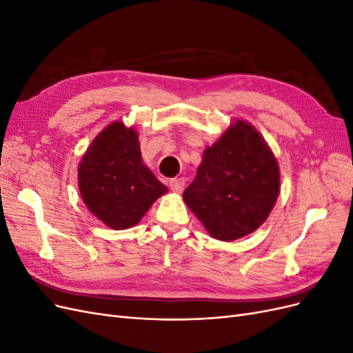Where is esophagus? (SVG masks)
<instances>
[{
	"label": "esophagus",
	"instance_id": "1",
	"mask_svg": "<svg viewBox=\"0 0 353 353\" xmlns=\"http://www.w3.org/2000/svg\"><path fill=\"white\" fill-rule=\"evenodd\" d=\"M184 185H185V183H184L183 178H174V179L169 181V187H170V190L174 191V193H183Z\"/></svg>",
	"mask_w": 353,
	"mask_h": 353
}]
</instances>
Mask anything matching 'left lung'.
Returning <instances> with one entry per match:
<instances>
[{
	"label": "left lung",
	"instance_id": "left-lung-1",
	"mask_svg": "<svg viewBox=\"0 0 353 353\" xmlns=\"http://www.w3.org/2000/svg\"><path fill=\"white\" fill-rule=\"evenodd\" d=\"M280 194L279 162L256 128L234 121L205 148L183 199L210 237L234 241L258 230Z\"/></svg>",
	"mask_w": 353,
	"mask_h": 353
}]
</instances>
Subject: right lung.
I'll return each mask as SVG.
<instances>
[{
    "mask_svg": "<svg viewBox=\"0 0 353 353\" xmlns=\"http://www.w3.org/2000/svg\"><path fill=\"white\" fill-rule=\"evenodd\" d=\"M78 184L85 206L112 230L137 225L168 191L144 165L138 132L121 121L94 138L79 162Z\"/></svg>",
    "mask_w": 353,
    "mask_h": 353,
    "instance_id": "obj_1",
    "label": "right lung"
}]
</instances>
